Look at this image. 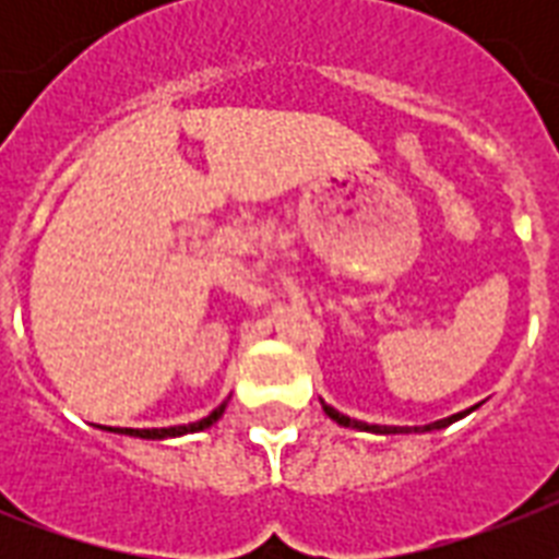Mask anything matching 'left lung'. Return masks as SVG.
Wrapping results in <instances>:
<instances>
[{
  "instance_id": "left-lung-1",
  "label": "left lung",
  "mask_w": 559,
  "mask_h": 559,
  "mask_svg": "<svg viewBox=\"0 0 559 559\" xmlns=\"http://www.w3.org/2000/svg\"><path fill=\"white\" fill-rule=\"evenodd\" d=\"M324 415L331 417V420H336L340 426H350V429H362V432H380V435H406V432H432V429H443V426L455 424V420H461L464 415H469L473 408H467V412H459V415L452 417H443V420H435V424H426V426H377V424H362V420H354V417L348 415H340L336 408L328 406V403H322Z\"/></svg>"
}]
</instances>
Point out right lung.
<instances>
[{"label":"right lung","mask_w":559,"mask_h":559,"mask_svg":"<svg viewBox=\"0 0 559 559\" xmlns=\"http://www.w3.org/2000/svg\"><path fill=\"white\" fill-rule=\"evenodd\" d=\"M226 412V403H219L209 417H202L197 424H182V426H168V429H116V426H109V432H121V435H133V438H147V441H165V438H179V435L188 432H202V429H209L211 424H217L219 417Z\"/></svg>","instance_id":"add662e5"}]
</instances>
